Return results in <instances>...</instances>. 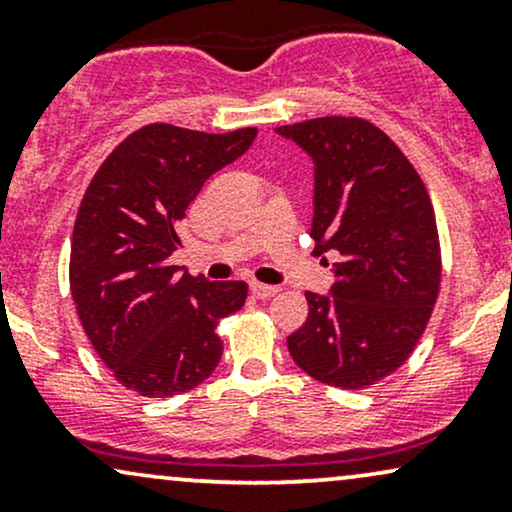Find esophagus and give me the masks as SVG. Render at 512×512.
<instances>
[{"label":"esophagus","mask_w":512,"mask_h":512,"mask_svg":"<svg viewBox=\"0 0 512 512\" xmlns=\"http://www.w3.org/2000/svg\"><path fill=\"white\" fill-rule=\"evenodd\" d=\"M250 291H252V296L260 298V301H267V298H272L279 293V286H269V284H260V281H252Z\"/></svg>","instance_id":"34e87169"}]
</instances>
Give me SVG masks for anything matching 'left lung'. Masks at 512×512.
Masks as SVG:
<instances>
[{"mask_svg":"<svg viewBox=\"0 0 512 512\" xmlns=\"http://www.w3.org/2000/svg\"><path fill=\"white\" fill-rule=\"evenodd\" d=\"M276 132L313 156V252L339 255L332 296L305 293L308 317L286 344L310 378L363 390L407 361L431 320L443 269L436 211L409 158L373 122L332 115Z\"/></svg>","mask_w":512,"mask_h":512,"instance_id":"1","label":"left lung"}]
</instances>
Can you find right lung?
<instances>
[{
  "instance_id": "right-lung-1",
  "label": "right lung",
  "mask_w": 512,
  "mask_h": 512,
  "mask_svg": "<svg viewBox=\"0 0 512 512\" xmlns=\"http://www.w3.org/2000/svg\"><path fill=\"white\" fill-rule=\"evenodd\" d=\"M255 127L207 134L154 122L113 149L74 221L69 289L81 327L117 383L173 397L219 366L221 317L248 298L245 281L178 274L180 223L216 170L250 149Z\"/></svg>"
}]
</instances>
